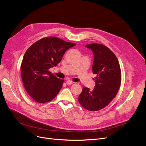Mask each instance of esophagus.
Here are the masks:
<instances>
[{"label": "esophagus", "mask_w": 146, "mask_h": 146, "mask_svg": "<svg viewBox=\"0 0 146 146\" xmlns=\"http://www.w3.org/2000/svg\"><path fill=\"white\" fill-rule=\"evenodd\" d=\"M73 83H74L73 82H72V81H71V80H67V82H66V83L68 85H72V84H73Z\"/></svg>", "instance_id": "34e87169"}]
</instances>
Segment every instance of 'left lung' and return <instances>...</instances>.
Listing matches in <instances>:
<instances>
[{"label": "left lung", "mask_w": 146, "mask_h": 146, "mask_svg": "<svg viewBox=\"0 0 146 146\" xmlns=\"http://www.w3.org/2000/svg\"><path fill=\"white\" fill-rule=\"evenodd\" d=\"M86 47L93 52L92 72L96 76L92 90L83 87L79 96L80 105L90 111L100 110L115 97L121 82V72L118 60L114 53L102 44L93 43Z\"/></svg>", "instance_id": "1"}]
</instances>
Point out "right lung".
<instances>
[{
    "instance_id": "obj_1",
    "label": "right lung",
    "mask_w": 146,
    "mask_h": 146,
    "mask_svg": "<svg viewBox=\"0 0 146 146\" xmlns=\"http://www.w3.org/2000/svg\"><path fill=\"white\" fill-rule=\"evenodd\" d=\"M76 45L50 36L36 41L26 51L21 64V78L27 93L34 101L46 103L57 95L64 80L48 70L56 66L65 52Z\"/></svg>"
}]
</instances>
